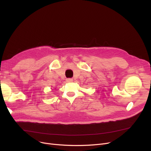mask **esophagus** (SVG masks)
Returning <instances> with one entry per match:
<instances>
[{"mask_svg":"<svg viewBox=\"0 0 151 151\" xmlns=\"http://www.w3.org/2000/svg\"><path fill=\"white\" fill-rule=\"evenodd\" d=\"M66 81H67V82H68V83L72 82V81H73V79H71V78H67V80H66Z\"/></svg>","mask_w":151,"mask_h":151,"instance_id":"1","label":"esophagus"}]
</instances>
